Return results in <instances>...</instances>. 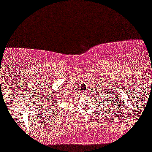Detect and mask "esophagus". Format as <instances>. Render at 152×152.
Returning a JSON list of instances; mask_svg holds the SVG:
<instances>
[{
    "mask_svg": "<svg viewBox=\"0 0 152 152\" xmlns=\"http://www.w3.org/2000/svg\"><path fill=\"white\" fill-rule=\"evenodd\" d=\"M86 92H85V94H86Z\"/></svg>",
    "mask_w": 152,
    "mask_h": 152,
    "instance_id": "esophagus-1",
    "label": "esophagus"
}]
</instances>
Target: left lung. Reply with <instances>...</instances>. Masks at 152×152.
Listing matches in <instances>:
<instances>
[{
    "label": "left lung",
    "mask_w": 152,
    "mask_h": 152,
    "mask_svg": "<svg viewBox=\"0 0 152 152\" xmlns=\"http://www.w3.org/2000/svg\"><path fill=\"white\" fill-rule=\"evenodd\" d=\"M103 96H104V95H103ZM103 96H101V97H103ZM99 98H100V97H99ZM102 100H104V99H102ZM110 100H111V99H110Z\"/></svg>",
    "instance_id": "1"
}]
</instances>
